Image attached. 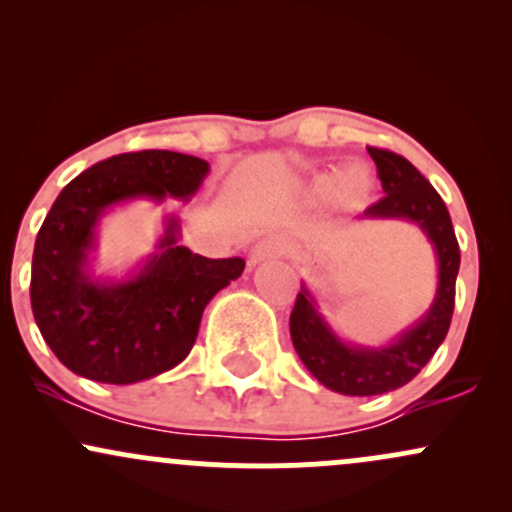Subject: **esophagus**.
Returning a JSON list of instances; mask_svg holds the SVG:
<instances>
[{
    "label": "esophagus",
    "mask_w": 512,
    "mask_h": 512,
    "mask_svg": "<svg viewBox=\"0 0 512 512\" xmlns=\"http://www.w3.org/2000/svg\"><path fill=\"white\" fill-rule=\"evenodd\" d=\"M281 252H284V245H281V240L276 238H264L260 243L255 245L250 252V262L252 264H260V262H267L272 260V257H279Z\"/></svg>",
    "instance_id": "1"
}]
</instances>
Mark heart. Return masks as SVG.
<instances>
[{
	"mask_svg": "<svg viewBox=\"0 0 512 512\" xmlns=\"http://www.w3.org/2000/svg\"><path fill=\"white\" fill-rule=\"evenodd\" d=\"M375 178L366 163H346L337 173H320L305 185V195L313 202H325L334 199L342 207H361L373 195Z\"/></svg>",
	"mask_w": 512,
	"mask_h": 512,
	"instance_id": "obj_1",
	"label": "heart"
}]
</instances>
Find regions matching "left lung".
<instances>
[{
    "instance_id": "left-lung-1",
    "label": "left lung",
    "mask_w": 512,
    "mask_h": 512,
    "mask_svg": "<svg viewBox=\"0 0 512 512\" xmlns=\"http://www.w3.org/2000/svg\"><path fill=\"white\" fill-rule=\"evenodd\" d=\"M378 166L385 197L358 216V221L414 223L431 243L438 264L436 296L414 325L387 344L346 342L322 315L320 303L301 284L291 313V339L303 366L327 390L349 397H370L407 385L431 361L448 334L455 310V281L460 272V245L448 207L433 185L404 156L368 146Z\"/></svg>"
}]
</instances>
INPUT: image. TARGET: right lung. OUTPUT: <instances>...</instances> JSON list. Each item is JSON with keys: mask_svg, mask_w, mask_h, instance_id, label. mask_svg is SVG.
I'll return each instance as SVG.
<instances>
[{"mask_svg": "<svg viewBox=\"0 0 512 512\" xmlns=\"http://www.w3.org/2000/svg\"><path fill=\"white\" fill-rule=\"evenodd\" d=\"M209 175L204 158L137 151L96 163L69 182L35 238L31 305L35 325L81 378L132 385L185 361L211 298L245 269L243 257L209 260L180 245L168 214L154 252L122 274H96L105 214L132 202H190Z\"/></svg>", "mask_w": 512, "mask_h": 512, "instance_id": "add662e5", "label": "right lung"}]
</instances>
